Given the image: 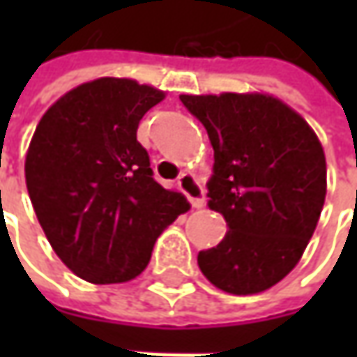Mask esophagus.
<instances>
[{"label":"esophagus","mask_w":357,"mask_h":357,"mask_svg":"<svg viewBox=\"0 0 357 357\" xmlns=\"http://www.w3.org/2000/svg\"><path fill=\"white\" fill-rule=\"evenodd\" d=\"M176 185L185 192L186 199L190 200V204L195 208H200L204 204V188H202V185L197 181V176L192 172H183L178 176V181H176Z\"/></svg>","instance_id":"34e87169"}]
</instances>
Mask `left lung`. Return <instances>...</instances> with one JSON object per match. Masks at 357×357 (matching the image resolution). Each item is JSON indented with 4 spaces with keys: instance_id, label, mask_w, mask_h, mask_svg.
Segmentation results:
<instances>
[{
    "instance_id": "left-lung-1",
    "label": "left lung",
    "mask_w": 357,
    "mask_h": 357,
    "mask_svg": "<svg viewBox=\"0 0 357 357\" xmlns=\"http://www.w3.org/2000/svg\"><path fill=\"white\" fill-rule=\"evenodd\" d=\"M214 149L208 206L227 220L199 268L228 294H256L298 264L326 199V157L310 125L260 93L181 95Z\"/></svg>"
}]
</instances>
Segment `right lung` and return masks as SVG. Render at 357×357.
<instances>
[{
    "label": "right lung",
    "mask_w": 357,
    "mask_h": 357,
    "mask_svg": "<svg viewBox=\"0 0 357 357\" xmlns=\"http://www.w3.org/2000/svg\"><path fill=\"white\" fill-rule=\"evenodd\" d=\"M162 97L130 79H95L65 93L35 129L29 199L55 254L83 280H132L158 234L188 211L181 192L153 178L137 141L141 119Z\"/></svg>",
    "instance_id": "right-lung-1"
}]
</instances>
